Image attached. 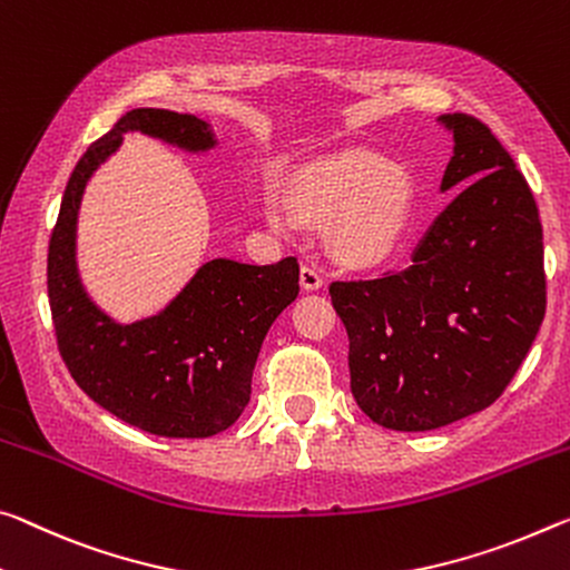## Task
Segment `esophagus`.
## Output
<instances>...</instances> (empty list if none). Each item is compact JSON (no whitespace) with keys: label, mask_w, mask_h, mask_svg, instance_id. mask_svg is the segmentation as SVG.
<instances>
[{"label":"esophagus","mask_w":570,"mask_h":570,"mask_svg":"<svg viewBox=\"0 0 570 570\" xmlns=\"http://www.w3.org/2000/svg\"><path fill=\"white\" fill-rule=\"evenodd\" d=\"M299 282H302V288H306V292H314V288H322V284H324L322 268H317L314 264H304L302 271H299Z\"/></svg>","instance_id":"34e87169"}]
</instances>
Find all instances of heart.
Wrapping results in <instances>:
<instances>
[{
  "instance_id": "1",
  "label": "heart",
  "mask_w": 570,
  "mask_h": 570,
  "mask_svg": "<svg viewBox=\"0 0 570 570\" xmlns=\"http://www.w3.org/2000/svg\"><path fill=\"white\" fill-rule=\"evenodd\" d=\"M292 205L306 220L324 223L334 215L330 238L347 261L381 258L399 236L409 189L391 169L367 155H342L306 175L292 193Z\"/></svg>"
}]
</instances>
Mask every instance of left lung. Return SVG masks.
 <instances>
[{
  "label": "left lung",
  "instance_id": "left-lung-1",
  "mask_svg": "<svg viewBox=\"0 0 570 570\" xmlns=\"http://www.w3.org/2000/svg\"><path fill=\"white\" fill-rule=\"evenodd\" d=\"M456 189L411 266L332 282L350 340V387L393 431H431L492 405L546 317L543 225L522 171L492 129L444 114Z\"/></svg>",
  "mask_w": 570,
  "mask_h": 570
}]
</instances>
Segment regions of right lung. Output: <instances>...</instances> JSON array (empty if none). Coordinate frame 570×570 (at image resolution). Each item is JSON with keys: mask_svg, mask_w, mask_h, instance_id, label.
Instances as JSON below:
<instances>
[{"mask_svg": "<svg viewBox=\"0 0 570 570\" xmlns=\"http://www.w3.org/2000/svg\"><path fill=\"white\" fill-rule=\"evenodd\" d=\"M141 131L189 151L215 147L207 124L167 108H134L78 159L48 246V296L58 350L88 399L155 436L205 439L238 421L274 320L299 294V264L215 258L155 317L116 324L88 299L76 268L80 197L96 167Z\"/></svg>", "mask_w": 570, "mask_h": 570, "instance_id": "right-lung-1", "label": "right lung"}]
</instances>
